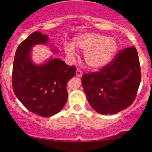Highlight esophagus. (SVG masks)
Here are the masks:
<instances>
[{
    "label": "esophagus",
    "instance_id": "1",
    "mask_svg": "<svg viewBox=\"0 0 152 152\" xmlns=\"http://www.w3.org/2000/svg\"><path fill=\"white\" fill-rule=\"evenodd\" d=\"M76 75L78 77H81V76H82V75H83V73H82V71L80 70V69H77V70H76Z\"/></svg>",
    "mask_w": 152,
    "mask_h": 152
}]
</instances>
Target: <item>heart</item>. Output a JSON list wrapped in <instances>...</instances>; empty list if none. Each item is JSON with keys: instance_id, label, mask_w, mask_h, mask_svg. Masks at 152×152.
Wrapping results in <instances>:
<instances>
[{"instance_id": "1", "label": "heart", "mask_w": 152, "mask_h": 152, "mask_svg": "<svg viewBox=\"0 0 152 152\" xmlns=\"http://www.w3.org/2000/svg\"><path fill=\"white\" fill-rule=\"evenodd\" d=\"M72 46L85 51V62L92 69H101L107 65L114 58L118 48L116 40L96 33L78 35L73 40ZM65 50L69 56L75 53L71 46H66Z\"/></svg>"}]
</instances>
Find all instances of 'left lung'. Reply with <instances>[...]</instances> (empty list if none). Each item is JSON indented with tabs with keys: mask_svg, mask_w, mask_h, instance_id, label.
Segmentation results:
<instances>
[{
	"mask_svg": "<svg viewBox=\"0 0 152 152\" xmlns=\"http://www.w3.org/2000/svg\"><path fill=\"white\" fill-rule=\"evenodd\" d=\"M141 81L139 56L135 47L121 50L99 71L84 74L82 86L96 112L114 114L132 105Z\"/></svg>",
	"mask_w": 152,
	"mask_h": 152,
	"instance_id": "8db88e82",
	"label": "left lung"
}]
</instances>
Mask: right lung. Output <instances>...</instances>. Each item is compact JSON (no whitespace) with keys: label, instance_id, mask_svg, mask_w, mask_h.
<instances>
[{"label":"right lung","instance_id":"obj_1","mask_svg":"<svg viewBox=\"0 0 152 152\" xmlns=\"http://www.w3.org/2000/svg\"><path fill=\"white\" fill-rule=\"evenodd\" d=\"M48 41L47 35L35 31L20 43L12 74L13 89L18 100L31 112L44 117L53 116L63 109L68 99L67 83L76 72L74 66L66 65L59 58H50L41 65L34 64L32 47Z\"/></svg>","mask_w":152,"mask_h":152}]
</instances>
